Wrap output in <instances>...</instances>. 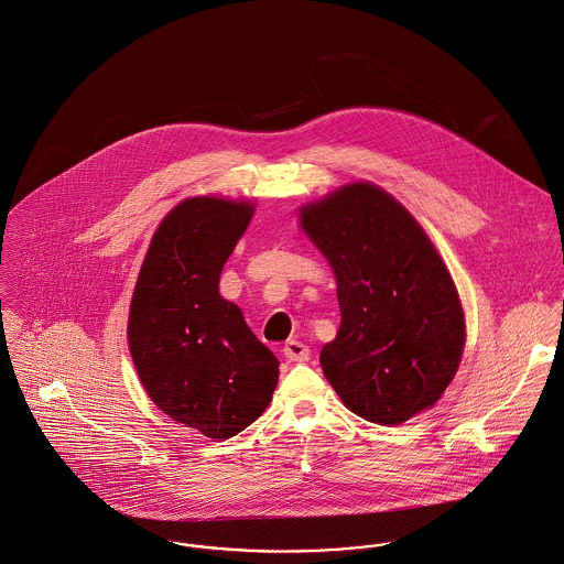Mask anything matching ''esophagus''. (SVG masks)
<instances>
[{"label": "esophagus", "mask_w": 564, "mask_h": 564, "mask_svg": "<svg viewBox=\"0 0 564 564\" xmlns=\"http://www.w3.org/2000/svg\"><path fill=\"white\" fill-rule=\"evenodd\" d=\"M283 354H285V358L290 362H306L308 356H311V349L304 346L303 341L292 339V341H288L285 347H283Z\"/></svg>", "instance_id": "obj_1"}]
</instances>
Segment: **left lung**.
<instances>
[{
    "mask_svg": "<svg viewBox=\"0 0 564 564\" xmlns=\"http://www.w3.org/2000/svg\"><path fill=\"white\" fill-rule=\"evenodd\" d=\"M301 227L337 276L341 326L319 365L347 410L401 425L432 408L459 367L466 322L423 227L371 182L304 206Z\"/></svg>",
    "mask_w": 564,
    "mask_h": 564,
    "instance_id": "8db88e82",
    "label": "left lung"
}]
</instances>
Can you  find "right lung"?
Instances as JSON below:
<instances>
[{
	"instance_id": "right-lung-1",
	"label": "right lung",
	"mask_w": 564,
	"mask_h": 564,
	"mask_svg": "<svg viewBox=\"0 0 564 564\" xmlns=\"http://www.w3.org/2000/svg\"><path fill=\"white\" fill-rule=\"evenodd\" d=\"M253 206L191 197L152 236L132 292L129 347L148 397L175 423L240 434L268 408L279 360L218 294V279Z\"/></svg>"
}]
</instances>
